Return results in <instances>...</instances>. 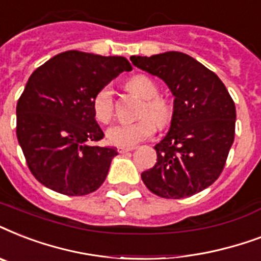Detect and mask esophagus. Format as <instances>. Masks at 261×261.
<instances>
[{
  "label": "esophagus",
  "mask_w": 261,
  "mask_h": 261,
  "mask_svg": "<svg viewBox=\"0 0 261 261\" xmlns=\"http://www.w3.org/2000/svg\"><path fill=\"white\" fill-rule=\"evenodd\" d=\"M133 149H134V147H119L118 151L120 154H124V153H128V151H131Z\"/></svg>",
  "instance_id": "1"
}]
</instances>
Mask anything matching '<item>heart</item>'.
I'll list each match as a JSON object with an SVG mask.
<instances>
[{"mask_svg": "<svg viewBox=\"0 0 261 261\" xmlns=\"http://www.w3.org/2000/svg\"><path fill=\"white\" fill-rule=\"evenodd\" d=\"M127 89L139 96L145 101L142 116L133 123H120L107 131V138L112 145L120 147H133L137 143L150 138L154 134L155 124L163 128L172 120L173 110L169 102L159 97V85L154 80L143 74L131 77L126 84ZM93 114L96 120L108 124L114 118V93L110 87H104L94 94Z\"/></svg>", "mask_w": 261, "mask_h": 261, "instance_id": "obj_1", "label": "heart"}]
</instances>
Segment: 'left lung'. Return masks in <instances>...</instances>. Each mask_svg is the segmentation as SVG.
I'll return each instance as SVG.
<instances>
[{"mask_svg": "<svg viewBox=\"0 0 261 261\" xmlns=\"http://www.w3.org/2000/svg\"><path fill=\"white\" fill-rule=\"evenodd\" d=\"M130 59L165 81L174 96L169 133L154 146L157 163L141 174L145 186L167 199L198 194L226 164L236 131L233 98L218 75L190 55L168 51Z\"/></svg>", "mask_w": 261, "mask_h": 261, "instance_id": "left-lung-1", "label": "left lung"}]
</instances>
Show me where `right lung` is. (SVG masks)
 <instances>
[{"mask_svg":"<svg viewBox=\"0 0 261 261\" xmlns=\"http://www.w3.org/2000/svg\"><path fill=\"white\" fill-rule=\"evenodd\" d=\"M123 57L65 51L31 74L16 107V134L27 165L47 188L81 196L101 186L116 147L93 145L104 133L93 114V97L130 71Z\"/></svg>","mask_w":261,"mask_h":261,"instance_id":"obj_1","label":"right lung"}]
</instances>
